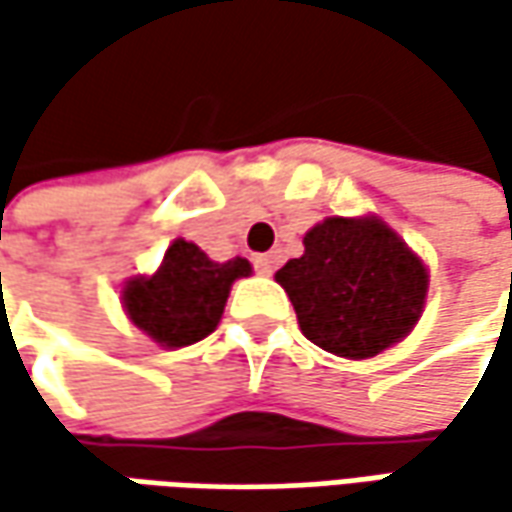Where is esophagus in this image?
I'll return each instance as SVG.
<instances>
[{"mask_svg":"<svg viewBox=\"0 0 512 512\" xmlns=\"http://www.w3.org/2000/svg\"><path fill=\"white\" fill-rule=\"evenodd\" d=\"M253 267H256V273H259V276H270V273L276 270V256H270V253H259V256H253Z\"/></svg>","mask_w":512,"mask_h":512,"instance_id":"1","label":"esophagus"}]
</instances>
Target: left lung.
I'll list each match as a JSON object with an SVG mask.
<instances>
[{
  "instance_id": "8db88e82",
  "label": "left lung",
  "mask_w": 512,
  "mask_h": 512,
  "mask_svg": "<svg viewBox=\"0 0 512 512\" xmlns=\"http://www.w3.org/2000/svg\"><path fill=\"white\" fill-rule=\"evenodd\" d=\"M276 282L310 342L333 356L370 359L416 327L430 276L379 216H327L307 230L305 253Z\"/></svg>"
}]
</instances>
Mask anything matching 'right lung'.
<instances>
[{"mask_svg": "<svg viewBox=\"0 0 512 512\" xmlns=\"http://www.w3.org/2000/svg\"><path fill=\"white\" fill-rule=\"evenodd\" d=\"M250 276V262L207 259L205 250L176 239L153 276H133L122 287L128 319L162 347H187L210 336L236 279Z\"/></svg>", "mask_w": 512, "mask_h": 512, "instance_id": "1", "label": "right lung"}]
</instances>
